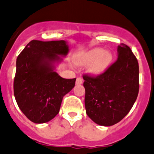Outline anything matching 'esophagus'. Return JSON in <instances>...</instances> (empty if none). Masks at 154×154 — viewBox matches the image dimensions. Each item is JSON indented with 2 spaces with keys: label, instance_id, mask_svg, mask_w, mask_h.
I'll return each mask as SVG.
<instances>
[{
  "label": "esophagus",
  "instance_id": "1",
  "mask_svg": "<svg viewBox=\"0 0 154 154\" xmlns=\"http://www.w3.org/2000/svg\"><path fill=\"white\" fill-rule=\"evenodd\" d=\"M83 83V79L81 77H77V80H76V84L77 85H80Z\"/></svg>",
  "mask_w": 154,
  "mask_h": 154
}]
</instances>
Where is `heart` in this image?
I'll use <instances>...</instances> for the list:
<instances>
[{"label": "heart", "mask_w": 154, "mask_h": 154, "mask_svg": "<svg viewBox=\"0 0 154 154\" xmlns=\"http://www.w3.org/2000/svg\"><path fill=\"white\" fill-rule=\"evenodd\" d=\"M113 59L111 52L96 47L76 55L74 62L79 66L89 65L88 72L92 75L98 76L105 72L111 65Z\"/></svg>", "instance_id": "obj_1"}]
</instances>
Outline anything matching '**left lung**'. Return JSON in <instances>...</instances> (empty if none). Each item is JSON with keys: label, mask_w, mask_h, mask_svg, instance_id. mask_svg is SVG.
Masks as SVG:
<instances>
[{"label": "left lung", "mask_w": 154, "mask_h": 154, "mask_svg": "<svg viewBox=\"0 0 154 154\" xmlns=\"http://www.w3.org/2000/svg\"><path fill=\"white\" fill-rule=\"evenodd\" d=\"M118 58L97 77L84 74L86 114L100 126H110L126 117L133 106L139 90V68L131 49L121 44Z\"/></svg>", "instance_id": "left-lung-1"}]
</instances>
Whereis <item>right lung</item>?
Segmentation results:
<instances>
[{"mask_svg": "<svg viewBox=\"0 0 154 154\" xmlns=\"http://www.w3.org/2000/svg\"><path fill=\"white\" fill-rule=\"evenodd\" d=\"M69 49L65 41L33 40L16 59L13 83L18 106L28 120L44 123L59 113L64 95L75 85L76 78L65 79L55 71Z\"/></svg>", "mask_w": 154, "mask_h": 154, "instance_id": "obj_1", "label": "right lung"}]
</instances>
